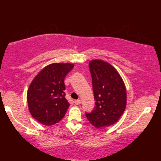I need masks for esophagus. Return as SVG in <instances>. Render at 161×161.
<instances>
[{
	"mask_svg": "<svg viewBox=\"0 0 161 161\" xmlns=\"http://www.w3.org/2000/svg\"><path fill=\"white\" fill-rule=\"evenodd\" d=\"M74 103H75V105L80 104V100H75Z\"/></svg>",
	"mask_w": 161,
	"mask_h": 161,
	"instance_id": "34e87169",
	"label": "esophagus"
}]
</instances>
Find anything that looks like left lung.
I'll list each match as a JSON object with an SVG mask.
<instances>
[{
    "instance_id": "left-lung-1",
    "label": "left lung",
    "mask_w": 161,
    "mask_h": 161,
    "mask_svg": "<svg viewBox=\"0 0 161 161\" xmlns=\"http://www.w3.org/2000/svg\"><path fill=\"white\" fill-rule=\"evenodd\" d=\"M89 69L96 102L93 111L86 116L93 126L104 128L115 124L124 113L126 88L119 72L105 61H91Z\"/></svg>"
}]
</instances>
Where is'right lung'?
<instances>
[{
    "label": "right lung",
    "mask_w": 161,
    "mask_h": 161,
    "mask_svg": "<svg viewBox=\"0 0 161 161\" xmlns=\"http://www.w3.org/2000/svg\"><path fill=\"white\" fill-rule=\"evenodd\" d=\"M74 65L54 63L43 68L28 88V109L35 119L50 126L62 119L69 103L65 98L64 78Z\"/></svg>",
    "instance_id": "1"
}]
</instances>
